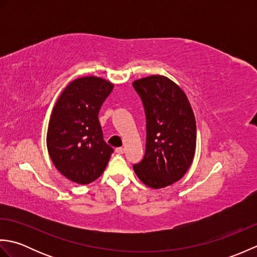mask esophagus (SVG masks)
Returning <instances> with one entry per match:
<instances>
[{"label":"esophagus","mask_w":257,"mask_h":257,"mask_svg":"<svg viewBox=\"0 0 257 257\" xmlns=\"http://www.w3.org/2000/svg\"><path fill=\"white\" fill-rule=\"evenodd\" d=\"M116 152H117V154H123L124 148H123V147H118V148H116Z\"/></svg>","instance_id":"esophagus-1"}]
</instances>
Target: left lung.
Here are the masks:
<instances>
[{
  "mask_svg": "<svg viewBox=\"0 0 257 257\" xmlns=\"http://www.w3.org/2000/svg\"><path fill=\"white\" fill-rule=\"evenodd\" d=\"M144 103L147 141L144 159L134 165L137 177L152 189L179 181L193 161L196 146L194 113L187 95L161 75L135 80Z\"/></svg>",
  "mask_w": 257,
  "mask_h": 257,
  "instance_id": "8db88e82",
  "label": "left lung"
}]
</instances>
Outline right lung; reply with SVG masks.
I'll return each instance as SVG.
<instances>
[{"mask_svg": "<svg viewBox=\"0 0 257 257\" xmlns=\"http://www.w3.org/2000/svg\"><path fill=\"white\" fill-rule=\"evenodd\" d=\"M113 84L86 76L67 85L53 108L47 129V150L65 178L78 184L95 181L107 167L113 149L102 137L98 113Z\"/></svg>", "mask_w": 257, "mask_h": 257, "instance_id": "add662e5", "label": "right lung"}]
</instances>
